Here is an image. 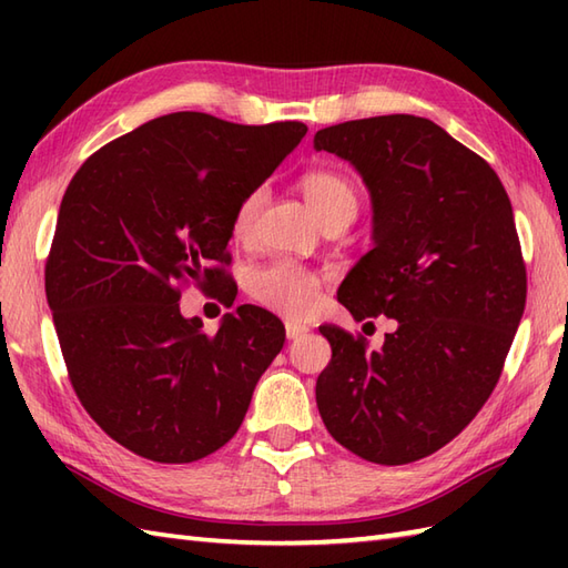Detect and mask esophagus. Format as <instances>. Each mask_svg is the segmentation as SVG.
<instances>
[{"mask_svg": "<svg viewBox=\"0 0 568 568\" xmlns=\"http://www.w3.org/2000/svg\"><path fill=\"white\" fill-rule=\"evenodd\" d=\"M285 334H287V339H300V336L307 334V327L297 322H285Z\"/></svg>", "mask_w": 568, "mask_h": 568, "instance_id": "obj_1", "label": "esophagus"}]
</instances>
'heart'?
<instances>
[{"instance_id":"1","label":"heart","mask_w":568,"mask_h":568,"mask_svg":"<svg viewBox=\"0 0 568 568\" xmlns=\"http://www.w3.org/2000/svg\"><path fill=\"white\" fill-rule=\"evenodd\" d=\"M307 204L320 216L322 224L332 220L354 222L358 210V195L352 180L336 171H310L300 180ZM265 202V190L253 187L246 192L244 200L236 204L232 216V232L236 239H248L256 226L258 212ZM322 277L320 273L305 268L293 261H273L258 265L248 273V295L258 305L268 307L277 315L303 317L315 307L320 295Z\"/></svg>"}]
</instances>
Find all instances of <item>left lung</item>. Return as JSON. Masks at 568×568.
<instances>
[{"mask_svg": "<svg viewBox=\"0 0 568 568\" xmlns=\"http://www.w3.org/2000/svg\"><path fill=\"white\" fill-rule=\"evenodd\" d=\"M315 149L364 178L373 248L344 283L354 320L393 317L383 348L334 324L317 378L324 427L348 452L400 466L449 444L490 397L527 300L513 204L496 171L429 119L320 129Z\"/></svg>", "mask_w": 568, "mask_h": 568, "instance_id": "8db88e82", "label": "left lung"}]
</instances>
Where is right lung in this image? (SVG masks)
I'll use <instances>...</instances> for the list:
<instances>
[{
	"mask_svg": "<svg viewBox=\"0 0 568 568\" xmlns=\"http://www.w3.org/2000/svg\"><path fill=\"white\" fill-rule=\"evenodd\" d=\"M307 126L175 112L92 153L60 202L45 297L82 407L114 442L190 464L234 437L285 327L239 305L216 334L180 315V287L229 281L232 216ZM220 297V295H216Z\"/></svg>",
	"mask_w": 568,
	"mask_h": 568,
	"instance_id": "1",
	"label": "right lung"
}]
</instances>
